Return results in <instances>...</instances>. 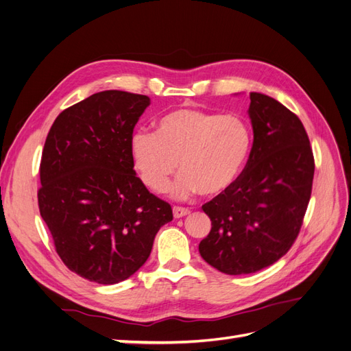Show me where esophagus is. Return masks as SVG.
Instances as JSON below:
<instances>
[{"instance_id": "1", "label": "esophagus", "mask_w": 351, "mask_h": 351, "mask_svg": "<svg viewBox=\"0 0 351 351\" xmlns=\"http://www.w3.org/2000/svg\"><path fill=\"white\" fill-rule=\"evenodd\" d=\"M173 214H174V218H182V217H186L190 214V210L187 208H182V206H174L173 208Z\"/></svg>"}]
</instances>
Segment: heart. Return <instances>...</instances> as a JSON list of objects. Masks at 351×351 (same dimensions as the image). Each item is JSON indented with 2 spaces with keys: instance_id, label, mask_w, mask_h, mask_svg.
Segmentation results:
<instances>
[{
  "instance_id": "1",
  "label": "heart",
  "mask_w": 351,
  "mask_h": 351,
  "mask_svg": "<svg viewBox=\"0 0 351 351\" xmlns=\"http://www.w3.org/2000/svg\"><path fill=\"white\" fill-rule=\"evenodd\" d=\"M252 133L247 123L234 114L219 115L183 107L165 114L156 132H136L130 139L133 167L143 184L155 193L171 187L173 196L195 193L212 197L234 184L247 162Z\"/></svg>"
}]
</instances>
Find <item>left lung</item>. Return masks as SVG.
<instances>
[{
  "label": "left lung",
  "instance_id": "obj_1",
  "mask_svg": "<svg viewBox=\"0 0 351 351\" xmlns=\"http://www.w3.org/2000/svg\"><path fill=\"white\" fill-rule=\"evenodd\" d=\"M253 146L230 189L202 206L212 228L200 256L228 275L261 271L290 250L309 205L315 159L299 117L268 95L250 93Z\"/></svg>",
  "mask_w": 351,
  "mask_h": 351
}]
</instances>
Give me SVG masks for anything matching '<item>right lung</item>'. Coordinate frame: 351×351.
<instances>
[{
  "instance_id": "1",
  "label": "right lung",
  "mask_w": 351,
  "mask_h": 351,
  "mask_svg": "<svg viewBox=\"0 0 351 351\" xmlns=\"http://www.w3.org/2000/svg\"><path fill=\"white\" fill-rule=\"evenodd\" d=\"M149 104L139 93H93L57 117L42 151L40 217L66 267L93 282L132 277L173 219L133 169L130 139Z\"/></svg>"
}]
</instances>
